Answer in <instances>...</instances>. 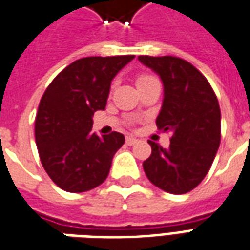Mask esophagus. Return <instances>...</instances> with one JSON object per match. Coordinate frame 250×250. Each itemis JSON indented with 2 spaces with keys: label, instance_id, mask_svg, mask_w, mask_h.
Masks as SVG:
<instances>
[{
  "label": "esophagus",
  "instance_id": "esophagus-1",
  "mask_svg": "<svg viewBox=\"0 0 250 250\" xmlns=\"http://www.w3.org/2000/svg\"><path fill=\"white\" fill-rule=\"evenodd\" d=\"M125 143H127L128 146H134L135 143H138V139H136V138H132V136H127V138H125Z\"/></svg>",
  "mask_w": 250,
  "mask_h": 250
}]
</instances>
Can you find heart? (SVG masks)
Segmentation results:
<instances>
[{"label":"heart","mask_w":250,"mask_h":250,"mask_svg":"<svg viewBox=\"0 0 250 250\" xmlns=\"http://www.w3.org/2000/svg\"><path fill=\"white\" fill-rule=\"evenodd\" d=\"M151 79H154V77L148 76V75H141V76L136 79V85H141V84L148 82V80H151Z\"/></svg>","instance_id":"heart-1"}]
</instances>
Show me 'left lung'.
<instances>
[{"mask_svg":"<svg viewBox=\"0 0 250 250\" xmlns=\"http://www.w3.org/2000/svg\"><path fill=\"white\" fill-rule=\"evenodd\" d=\"M163 83L159 130L170 131V146L148 141L151 155L143 162L152 185L171 194L197 188L214 161L221 142V111L213 88L190 62L175 56H139Z\"/></svg>","mask_w":250,"mask_h":250,"instance_id":"8db88e82","label":"left lung"}]
</instances>
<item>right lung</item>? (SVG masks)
<instances>
[{
	"mask_svg": "<svg viewBox=\"0 0 250 250\" xmlns=\"http://www.w3.org/2000/svg\"><path fill=\"white\" fill-rule=\"evenodd\" d=\"M134 55L84 57L64 68L48 85L36 115L35 136L42 167L69 193L98 188L108 177L120 132H92L95 111L105 108L111 82Z\"/></svg>",
	"mask_w": 250,
	"mask_h": 250,
	"instance_id": "1",
	"label": "right lung"
}]
</instances>
